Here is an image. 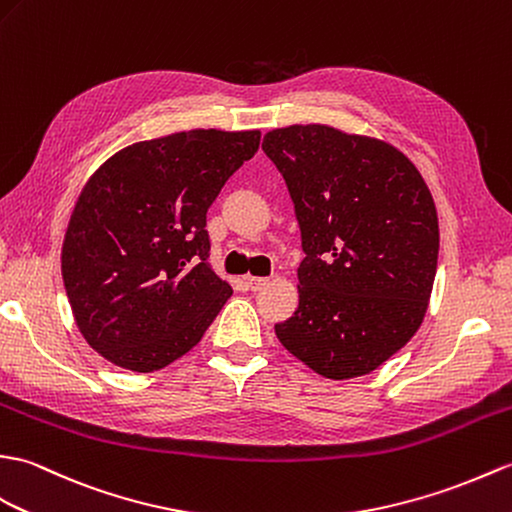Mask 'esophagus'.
<instances>
[{"label": "esophagus", "instance_id": "34e87169", "mask_svg": "<svg viewBox=\"0 0 512 512\" xmlns=\"http://www.w3.org/2000/svg\"><path fill=\"white\" fill-rule=\"evenodd\" d=\"M246 285L253 292H257V290L264 288V285H268V279H264V277H246Z\"/></svg>", "mask_w": 512, "mask_h": 512}]
</instances>
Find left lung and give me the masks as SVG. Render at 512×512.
I'll return each mask as SVG.
<instances>
[{"instance_id":"obj_1","label":"left lung","mask_w":512,"mask_h":512,"mask_svg":"<svg viewBox=\"0 0 512 512\" xmlns=\"http://www.w3.org/2000/svg\"><path fill=\"white\" fill-rule=\"evenodd\" d=\"M261 148L288 185L305 253L299 307L277 338L323 377L371 373L414 336L430 301V189L397 148L331 126L270 130Z\"/></svg>"}]
</instances>
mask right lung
Wrapping results in <instances>:
<instances>
[{"label":"right lung","mask_w":512,"mask_h":512,"mask_svg":"<svg viewBox=\"0 0 512 512\" xmlns=\"http://www.w3.org/2000/svg\"><path fill=\"white\" fill-rule=\"evenodd\" d=\"M259 130H187L120 150L91 176L63 242L80 334L152 373L194 349L231 296L209 264L207 209L259 148Z\"/></svg>","instance_id":"add662e5"}]
</instances>
